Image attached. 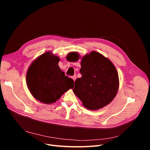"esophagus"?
<instances>
[{
	"mask_svg": "<svg viewBox=\"0 0 150 150\" xmlns=\"http://www.w3.org/2000/svg\"><path fill=\"white\" fill-rule=\"evenodd\" d=\"M72 78L73 79V80L75 81V80H76V75H74V76H73L72 77Z\"/></svg>",
	"mask_w": 150,
	"mask_h": 150,
	"instance_id": "34e87169",
	"label": "esophagus"
}]
</instances>
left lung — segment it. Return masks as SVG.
<instances>
[{"label":"left lung","instance_id":"left-lung-1","mask_svg":"<svg viewBox=\"0 0 150 150\" xmlns=\"http://www.w3.org/2000/svg\"><path fill=\"white\" fill-rule=\"evenodd\" d=\"M80 72L82 76L75 81L73 91L83 105L97 110L111 103L119 88V75L113 63L92 51L82 57Z\"/></svg>","mask_w":150,"mask_h":150}]
</instances>
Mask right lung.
<instances>
[{"instance_id":"1","label":"right lung","mask_w":150,"mask_h":150,"mask_svg":"<svg viewBox=\"0 0 150 150\" xmlns=\"http://www.w3.org/2000/svg\"><path fill=\"white\" fill-rule=\"evenodd\" d=\"M59 61L58 56L47 52L34 60L28 69L27 87L33 97L44 104L54 103L74 88V80L62 72Z\"/></svg>"}]
</instances>
